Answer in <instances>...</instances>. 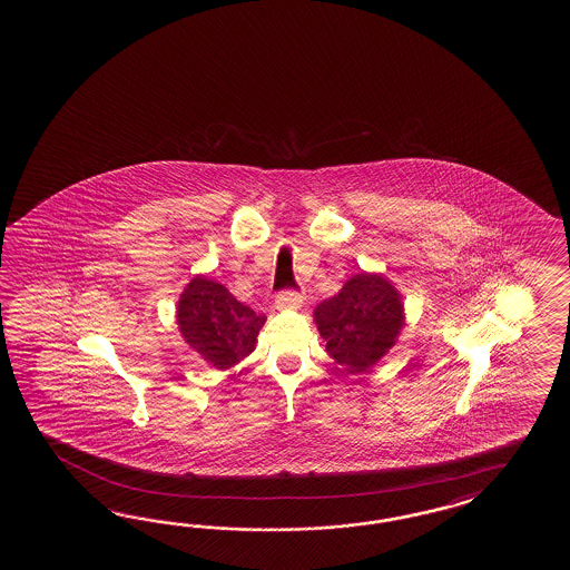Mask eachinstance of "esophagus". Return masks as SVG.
<instances>
[{
    "mask_svg": "<svg viewBox=\"0 0 570 570\" xmlns=\"http://www.w3.org/2000/svg\"><path fill=\"white\" fill-rule=\"evenodd\" d=\"M302 302L303 297L299 291H283L277 295L275 305H277V309H295L302 305Z\"/></svg>",
    "mask_w": 570,
    "mask_h": 570,
    "instance_id": "obj_1",
    "label": "esophagus"
}]
</instances>
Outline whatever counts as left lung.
Instances as JSON below:
<instances>
[{
	"label": "left lung",
	"instance_id": "8db88e82",
	"mask_svg": "<svg viewBox=\"0 0 570 570\" xmlns=\"http://www.w3.org/2000/svg\"><path fill=\"white\" fill-rule=\"evenodd\" d=\"M314 322L334 363L363 373L395 346L405 326V307L385 275L361 271L315 307Z\"/></svg>",
	"mask_w": 570,
	"mask_h": 570
}]
</instances>
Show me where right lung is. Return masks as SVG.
Here are the masks:
<instances>
[{
  "instance_id": "1",
  "label": "right lung",
  "mask_w": 570,
  "mask_h": 570,
  "mask_svg": "<svg viewBox=\"0 0 570 570\" xmlns=\"http://www.w3.org/2000/svg\"><path fill=\"white\" fill-rule=\"evenodd\" d=\"M175 317L183 340L219 371H228L255 351L256 336L267 322L204 275L185 285Z\"/></svg>"
}]
</instances>
